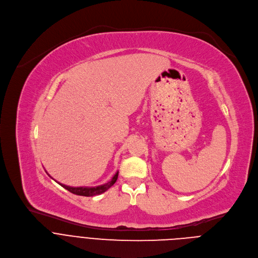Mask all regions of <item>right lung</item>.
Segmentation results:
<instances>
[{"label":"right lung","instance_id":"1","mask_svg":"<svg viewBox=\"0 0 258 258\" xmlns=\"http://www.w3.org/2000/svg\"><path fill=\"white\" fill-rule=\"evenodd\" d=\"M118 177V171L113 175V177L111 178V180L103 183V185L97 186V187H69L66 185H63V183L58 182L60 186H62L64 189H66L67 191H69L72 194L76 195H80V196H86V197H91V196H96V195H100L104 192H106L110 187H112L115 181L117 180Z\"/></svg>","mask_w":258,"mask_h":258}]
</instances>
